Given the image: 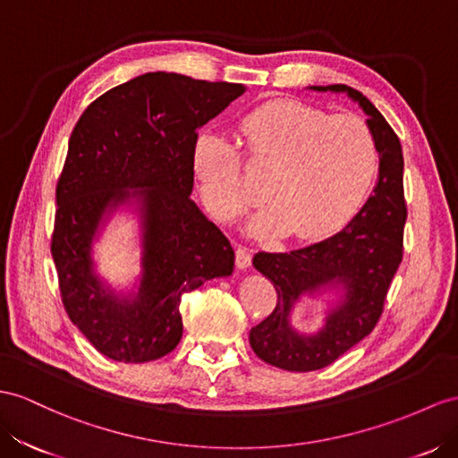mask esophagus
<instances>
[{
    "label": "esophagus",
    "mask_w": 458,
    "mask_h": 458,
    "mask_svg": "<svg viewBox=\"0 0 458 458\" xmlns=\"http://www.w3.org/2000/svg\"><path fill=\"white\" fill-rule=\"evenodd\" d=\"M251 250L245 245H238L236 248V265L238 268H248L251 265Z\"/></svg>",
    "instance_id": "obj_1"
}]
</instances>
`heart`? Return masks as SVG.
<instances>
[{"instance_id":"1","label":"heart","mask_w":458,"mask_h":458,"mask_svg":"<svg viewBox=\"0 0 458 458\" xmlns=\"http://www.w3.org/2000/svg\"><path fill=\"white\" fill-rule=\"evenodd\" d=\"M240 133V150L218 135H199L191 166L207 208L220 222L238 220L255 201L242 157L253 168H271L263 182L267 203L251 225L259 236L329 238L358 216L377 180V143L354 114L268 100L242 117Z\"/></svg>"}]
</instances>
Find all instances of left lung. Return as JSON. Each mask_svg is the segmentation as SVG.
Here are the masks:
<instances>
[{"instance_id": "1", "label": "left lung", "mask_w": 458, "mask_h": 458, "mask_svg": "<svg viewBox=\"0 0 458 458\" xmlns=\"http://www.w3.org/2000/svg\"><path fill=\"white\" fill-rule=\"evenodd\" d=\"M313 89L348 92L369 115L368 125L379 150V178L358 216L335 236L303 250L259 251L253 257V267L271 280L276 290V306L267 319L253 327L250 343L263 361L288 371H313L329 366L375 329L386 292L403 261L408 215L403 147L393 127L354 89L346 85ZM333 282L347 288L344 306L330 314L324 331L318 335H298L287 321L293 301L306 291H317Z\"/></svg>"}]
</instances>
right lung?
I'll use <instances>...</instances> for the list:
<instances>
[{
  "instance_id": "right-lung-1",
  "label": "right lung",
  "mask_w": 458,
  "mask_h": 458,
  "mask_svg": "<svg viewBox=\"0 0 458 458\" xmlns=\"http://www.w3.org/2000/svg\"><path fill=\"white\" fill-rule=\"evenodd\" d=\"M245 92L180 73H145L104 92L79 117L55 187L52 257L64 308L100 354L123 363L178 346L183 294L233 271L230 240L190 199L197 129ZM143 186L146 253L138 298L120 302L91 273L103 210Z\"/></svg>"
}]
</instances>
